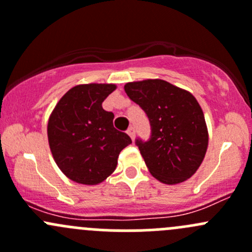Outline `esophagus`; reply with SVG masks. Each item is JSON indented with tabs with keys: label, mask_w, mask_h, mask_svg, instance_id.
I'll return each instance as SVG.
<instances>
[{
	"label": "esophagus",
	"mask_w": 252,
	"mask_h": 252,
	"mask_svg": "<svg viewBox=\"0 0 252 252\" xmlns=\"http://www.w3.org/2000/svg\"><path fill=\"white\" fill-rule=\"evenodd\" d=\"M126 133H128V135L134 140V138H135V129H134L133 126H129V129L126 130Z\"/></svg>",
	"instance_id": "esophagus-1"
}]
</instances>
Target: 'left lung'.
<instances>
[{
  "mask_svg": "<svg viewBox=\"0 0 252 252\" xmlns=\"http://www.w3.org/2000/svg\"><path fill=\"white\" fill-rule=\"evenodd\" d=\"M124 90L151 124L150 140H136L150 173L168 185L192 177L208 146L204 112L194 95L162 79L126 83Z\"/></svg>",
  "mask_w": 252,
  "mask_h": 252,
  "instance_id": "8db88e82",
  "label": "left lung"
}]
</instances>
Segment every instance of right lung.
I'll list each match as a JSON object with an SVG mask.
<instances>
[{
    "label": "right lung",
    "mask_w": 252,
    "mask_h": 252,
    "mask_svg": "<svg viewBox=\"0 0 252 252\" xmlns=\"http://www.w3.org/2000/svg\"><path fill=\"white\" fill-rule=\"evenodd\" d=\"M114 84H80L68 90L47 124L48 145L58 168L73 182L97 185L113 173L131 139L113 126L114 114L102 108Z\"/></svg>",
    "instance_id": "1"
}]
</instances>
